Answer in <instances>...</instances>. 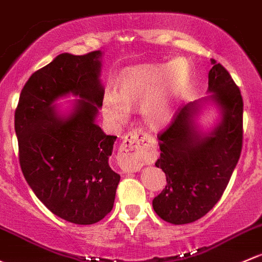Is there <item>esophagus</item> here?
I'll return each instance as SVG.
<instances>
[{"label":"esophagus","instance_id":"34e87169","mask_svg":"<svg viewBox=\"0 0 262 262\" xmlns=\"http://www.w3.org/2000/svg\"><path fill=\"white\" fill-rule=\"evenodd\" d=\"M154 154V142L140 129L129 132L118 152V163L124 172H138Z\"/></svg>","mask_w":262,"mask_h":262}]
</instances>
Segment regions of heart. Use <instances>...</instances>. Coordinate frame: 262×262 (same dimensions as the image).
Returning <instances> with one entry per match:
<instances>
[{
  "label": "heart",
  "mask_w": 262,
  "mask_h": 262,
  "mask_svg": "<svg viewBox=\"0 0 262 262\" xmlns=\"http://www.w3.org/2000/svg\"><path fill=\"white\" fill-rule=\"evenodd\" d=\"M188 79L189 68L183 59L128 69L118 81V94L104 96V114L113 122H123L128 117V108L142 103L140 112L145 123L154 128L164 125L172 119Z\"/></svg>",
  "instance_id": "b5f03b06"
}]
</instances>
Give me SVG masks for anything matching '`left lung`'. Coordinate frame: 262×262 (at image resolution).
<instances>
[{"label":"left lung","mask_w":262,"mask_h":262,"mask_svg":"<svg viewBox=\"0 0 262 262\" xmlns=\"http://www.w3.org/2000/svg\"><path fill=\"white\" fill-rule=\"evenodd\" d=\"M208 73L210 98L221 109V122L210 133L197 129L200 104L181 108L158 134L161 156L156 166L166 173V188L153 200L156 213L166 222L184 225L212 210L224 194L242 149L241 92L228 71L212 60ZM206 99V100H207Z\"/></svg>","instance_id":"8db88e82"}]
</instances>
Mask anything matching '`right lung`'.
Instances as JSON below:
<instances>
[{
    "label": "right lung",
    "mask_w": 262,
    "mask_h": 262,
    "mask_svg": "<svg viewBox=\"0 0 262 262\" xmlns=\"http://www.w3.org/2000/svg\"><path fill=\"white\" fill-rule=\"evenodd\" d=\"M100 56V51L60 54L30 76L15 112L25 180L52 213L76 225L103 220L120 181L108 162L117 137L94 122L104 99ZM68 94L81 99L61 117L53 101Z\"/></svg>",
    "instance_id": "right-lung-1"
}]
</instances>
